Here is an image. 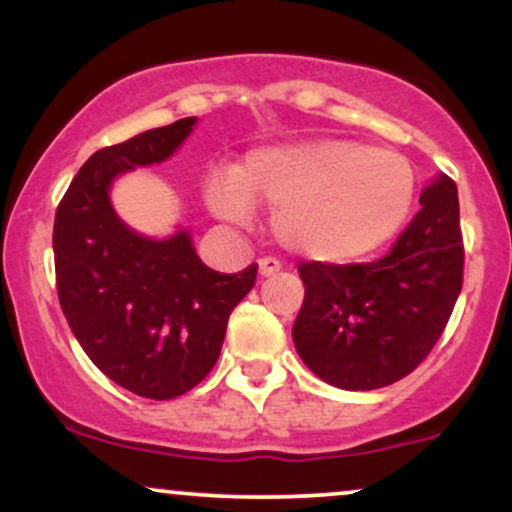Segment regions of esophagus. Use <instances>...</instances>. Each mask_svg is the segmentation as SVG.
<instances>
[{"label":"esophagus","mask_w":512,"mask_h":512,"mask_svg":"<svg viewBox=\"0 0 512 512\" xmlns=\"http://www.w3.org/2000/svg\"><path fill=\"white\" fill-rule=\"evenodd\" d=\"M279 269L281 262L274 260V257H262V260L257 262V272H260V276H274Z\"/></svg>","instance_id":"esophagus-1"}]
</instances>
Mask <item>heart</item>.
<instances>
[{"label":"heart","mask_w":512,"mask_h":512,"mask_svg":"<svg viewBox=\"0 0 512 512\" xmlns=\"http://www.w3.org/2000/svg\"><path fill=\"white\" fill-rule=\"evenodd\" d=\"M416 175L402 154L349 139L252 151L233 175L209 182L207 202L243 221L250 204L272 211L274 238L291 255L349 264L375 252L407 221Z\"/></svg>","instance_id":"b5f03b06"}]
</instances>
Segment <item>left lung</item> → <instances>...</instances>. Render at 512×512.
<instances>
[{"label":"left lung","mask_w":512,"mask_h":512,"mask_svg":"<svg viewBox=\"0 0 512 512\" xmlns=\"http://www.w3.org/2000/svg\"><path fill=\"white\" fill-rule=\"evenodd\" d=\"M421 211L383 260L305 262V298L293 322L298 356L342 390H378L419 366L448 325L462 289L457 185L436 175Z\"/></svg>","instance_id":"8db88e82"}]
</instances>
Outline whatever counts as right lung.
Wrapping results in <instances>:
<instances>
[{"label": "right lung", "instance_id": "obj_1", "mask_svg": "<svg viewBox=\"0 0 512 512\" xmlns=\"http://www.w3.org/2000/svg\"><path fill=\"white\" fill-rule=\"evenodd\" d=\"M197 117L105 146L81 166L55 214L57 293L76 342L134 395L173 399L207 378L228 317L255 286L257 264L219 274L199 260L187 228L142 236L110 202L122 173L168 161Z\"/></svg>", "mask_w": 512, "mask_h": 512}]
</instances>
